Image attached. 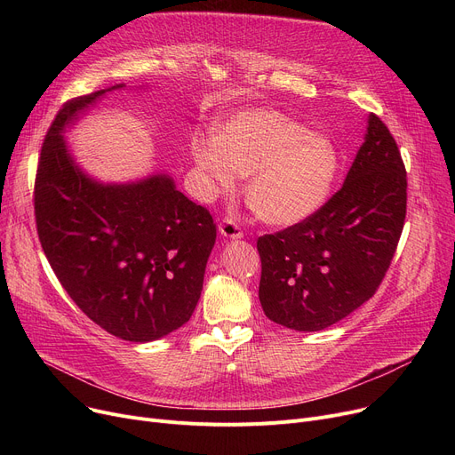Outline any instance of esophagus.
<instances>
[{"label":"esophagus","mask_w":455,"mask_h":455,"mask_svg":"<svg viewBox=\"0 0 455 455\" xmlns=\"http://www.w3.org/2000/svg\"><path fill=\"white\" fill-rule=\"evenodd\" d=\"M220 234L223 237H227V240H240V237H243L242 228L237 227L232 220H223L220 223Z\"/></svg>","instance_id":"esophagus-1"}]
</instances>
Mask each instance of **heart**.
I'll list each match as a JSON object with an SVG mask.
<instances>
[{
    "mask_svg": "<svg viewBox=\"0 0 455 455\" xmlns=\"http://www.w3.org/2000/svg\"><path fill=\"white\" fill-rule=\"evenodd\" d=\"M191 158L201 199L232 194L240 175H249L247 203L258 220L273 227L312 218L328 201L339 173V153L331 140L267 108L237 112L218 134H197Z\"/></svg>",
    "mask_w": 455,
    "mask_h": 455,
    "instance_id": "heart-1",
    "label": "heart"
}]
</instances>
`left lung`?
<instances>
[{"label":"left lung","mask_w":455,"mask_h":455,"mask_svg":"<svg viewBox=\"0 0 455 455\" xmlns=\"http://www.w3.org/2000/svg\"><path fill=\"white\" fill-rule=\"evenodd\" d=\"M405 167L374 114L343 188L306 221L258 237L259 304L276 324L324 330L367 302L384 280L405 220Z\"/></svg>","instance_id":"obj_1"}]
</instances>
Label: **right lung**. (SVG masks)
<instances>
[{
	"mask_svg": "<svg viewBox=\"0 0 455 455\" xmlns=\"http://www.w3.org/2000/svg\"><path fill=\"white\" fill-rule=\"evenodd\" d=\"M124 88L71 100L57 114L40 153L35 215L44 254L71 300L112 336L148 343L194 314L215 225L167 173L103 182L79 165L64 132Z\"/></svg>",
	"mask_w": 455,
	"mask_h": 455,
	"instance_id": "add662e5",
	"label": "right lung"
}]
</instances>
